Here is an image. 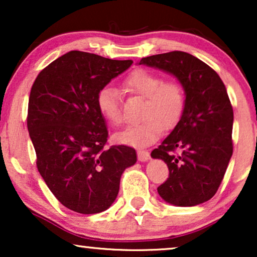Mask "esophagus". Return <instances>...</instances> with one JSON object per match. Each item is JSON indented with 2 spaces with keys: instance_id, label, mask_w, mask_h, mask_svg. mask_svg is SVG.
<instances>
[{
  "instance_id": "obj_1",
  "label": "esophagus",
  "mask_w": 257,
  "mask_h": 257,
  "mask_svg": "<svg viewBox=\"0 0 257 257\" xmlns=\"http://www.w3.org/2000/svg\"><path fill=\"white\" fill-rule=\"evenodd\" d=\"M137 153H138V160L142 161V163H144V161H147L150 159V153L147 152V151L139 150Z\"/></svg>"
}]
</instances>
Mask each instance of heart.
<instances>
[{
  "label": "heart",
  "instance_id": "b5f03b06",
  "mask_svg": "<svg viewBox=\"0 0 257 257\" xmlns=\"http://www.w3.org/2000/svg\"><path fill=\"white\" fill-rule=\"evenodd\" d=\"M125 91L145 99L138 124L128 125L115 133V143L144 147L159 138L163 130H171L180 120L186 106L184 86L174 80H166L158 73L139 69L130 73L122 83ZM97 107L112 125H120L124 118L117 89L104 86L97 94Z\"/></svg>",
  "mask_w": 257,
  "mask_h": 257
}]
</instances>
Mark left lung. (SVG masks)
<instances>
[{
    "instance_id": "1",
    "label": "left lung",
    "mask_w": 257,
    "mask_h": 257,
    "mask_svg": "<svg viewBox=\"0 0 257 257\" xmlns=\"http://www.w3.org/2000/svg\"><path fill=\"white\" fill-rule=\"evenodd\" d=\"M139 64L173 75L186 93L181 119L151 153L170 171L158 193L179 207L208 201L219 189L233 154L234 113L226 86L210 66L184 51L150 56Z\"/></svg>"
}]
</instances>
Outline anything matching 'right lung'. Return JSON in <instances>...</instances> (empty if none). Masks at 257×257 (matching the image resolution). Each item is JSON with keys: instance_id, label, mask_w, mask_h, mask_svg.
<instances>
[{"instance_id": "right-lung-1", "label": "right lung", "mask_w": 257, "mask_h": 257, "mask_svg": "<svg viewBox=\"0 0 257 257\" xmlns=\"http://www.w3.org/2000/svg\"><path fill=\"white\" fill-rule=\"evenodd\" d=\"M132 63L70 51L42 70L31 87L27 124L38 172L73 212L106 210L122 172L137 161L132 147H105L108 132L97 107L99 90Z\"/></svg>"}]
</instances>
